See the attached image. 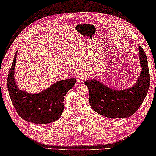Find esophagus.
Masks as SVG:
<instances>
[{
    "instance_id": "obj_1",
    "label": "esophagus",
    "mask_w": 156,
    "mask_h": 156,
    "mask_svg": "<svg viewBox=\"0 0 156 156\" xmlns=\"http://www.w3.org/2000/svg\"><path fill=\"white\" fill-rule=\"evenodd\" d=\"M87 77V74L86 72H80V73L76 75V81H77L79 83H82L83 82H84V80H86Z\"/></svg>"
}]
</instances>
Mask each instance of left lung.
<instances>
[{
  "instance_id": "left-lung-1",
  "label": "left lung",
  "mask_w": 156,
  "mask_h": 156,
  "mask_svg": "<svg viewBox=\"0 0 156 156\" xmlns=\"http://www.w3.org/2000/svg\"><path fill=\"white\" fill-rule=\"evenodd\" d=\"M141 72L131 87L116 90L96 79L84 82L89 89V102L101 116L112 119L128 118L137 111L148 93L150 85L148 59L141 47H138Z\"/></svg>"
}]
</instances>
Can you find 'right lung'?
Returning a JSON list of instances; mask_svg holds the SVG:
<instances>
[{
  "instance_id": "1",
  "label": "right lung",
  "mask_w": 156,
  "mask_h": 156,
  "mask_svg": "<svg viewBox=\"0 0 156 156\" xmlns=\"http://www.w3.org/2000/svg\"><path fill=\"white\" fill-rule=\"evenodd\" d=\"M17 52L8 73L7 87L16 112L25 121L35 124L55 122L64 110V99L67 91L74 86V78L57 81L39 93L32 94L19 89L15 81Z\"/></svg>"
}]
</instances>
